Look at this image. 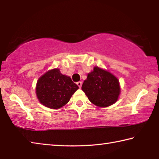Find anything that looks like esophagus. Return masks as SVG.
<instances>
[{
    "mask_svg": "<svg viewBox=\"0 0 159 159\" xmlns=\"http://www.w3.org/2000/svg\"><path fill=\"white\" fill-rule=\"evenodd\" d=\"M76 84L78 85V86H79V88H81V86H82V82H81V81H79V82H77Z\"/></svg>",
    "mask_w": 159,
    "mask_h": 159,
    "instance_id": "1",
    "label": "esophagus"
}]
</instances>
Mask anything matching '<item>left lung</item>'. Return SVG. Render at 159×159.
<instances>
[{"mask_svg":"<svg viewBox=\"0 0 159 159\" xmlns=\"http://www.w3.org/2000/svg\"><path fill=\"white\" fill-rule=\"evenodd\" d=\"M82 90L93 104L107 107L116 102L120 93L119 80L111 72L95 66L88 74Z\"/></svg>","mask_w":159,"mask_h":159,"instance_id":"left-lung-1","label":"left lung"}]
</instances>
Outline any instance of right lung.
<instances>
[{
  "mask_svg": "<svg viewBox=\"0 0 159 159\" xmlns=\"http://www.w3.org/2000/svg\"><path fill=\"white\" fill-rule=\"evenodd\" d=\"M79 86L68 76L61 74L60 69H53L42 75L37 80L36 95L43 105L60 109L68 103Z\"/></svg>",
  "mask_w": 159,
  "mask_h": 159,
  "instance_id": "right-lung-1",
  "label": "right lung"
}]
</instances>
